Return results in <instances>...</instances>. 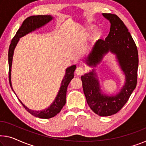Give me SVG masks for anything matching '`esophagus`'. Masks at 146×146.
Here are the masks:
<instances>
[{
    "label": "esophagus",
    "instance_id": "34e87169",
    "mask_svg": "<svg viewBox=\"0 0 146 146\" xmlns=\"http://www.w3.org/2000/svg\"><path fill=\"white\" fill-rule=\"evenodd\" d=\"M84 72H85V70L84 68H82V66H78L77 67V68H76V74L78 76H81L84 74Z\"/></svg>",
    "mask_w": 146,
    "mask_h": 146
}]
</instances>
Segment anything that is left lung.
Wrapping results in <instances>:
<instances>
[{
	"label": "left lung",
	"mask_w": 146,
	"mask_h": 146,
	"mask_svg": "<svg viewBox=\"0 0 146 146\" xmlns=\"http://www.w3.org/2000/svg\"><path fill=\"white\" fill-rule=\"evenodd\" d=\"M110 22V31L105 40L100 39L94 45L87 57V63L96 66L109 51L117 55L121 68L124 72L126 82L115 96L100 93L98 80L93 70L82 76L83 89L91 109L100 116H110L120 110L128 101L137 84L138 53L136 45L122 20L117 15L102 13Z\"/></svg>",
	"instance_id": "left-lung-1"
}]
</instances>
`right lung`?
I'll use <instances>...</instances> for the list:
<instances>
[{"mask_svg":"<svg viewBox=\"0 0 146 146\" xmlns=\"http://www.w3.org/2000/svg\"><path fill=\"white\" fill-rule=\"evenodd\" d=\"M53 17L51 15H33L27 17V18L24 20L22 23L21 26L17 31L16 34L13 38L11 44L9 47L8 50V64H9V82L11 88L13 90L12 84H11V68H12V58L13 55V51L14 49L16 46L17 42L19 41L20 38L23 36L28 33L32 32V31L38 29L41 27L44 26V25L48 23L50 21ZM76 68V65H73L69 67L66 69L65 76L62 81L61 86H60V90L58 93L57 97L55 98V101L51 106L44 110L42 111H34L29 109L19 100L23 107L29 113L35 115L36 117L42 118V119H49L54 117L57 113H59L61 110L66 103V90L67 87H68L69 83L70 82L72 79L74 78V72ZM14 92V91H13Z\"/></svg>","mask_w":146,"mask_h":146,"instance_id":"right-lung-1","label":"right lung"}]
</instances>
